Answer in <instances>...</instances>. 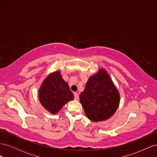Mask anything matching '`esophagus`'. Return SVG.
Here are the masks:
<instances>
[{
	"instance_id": "34e87169",
	"label": "esophagus",
	"mask_w": 157,
	"mask_h": 157,
	"mask_svg": "<svg viewBox=\"0 0 157 157\" xmlns=\"http://www.w3.org/2000/svg\"><path fill=\"white\" fill-rule=\"evenodd\" d=\"M74 96H75V100H78L79 96H78V94L77 93H75L74 94Z\"/></svg>"
}]
</instances>
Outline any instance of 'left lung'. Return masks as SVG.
I'll return each instance as SVG.
<instances>
[{"mask_svg":"<svg viewBox=\"0 0 157 157\" xmlns=\"http://www.w3.org/2000/svg\"><path fill=\"white\" fill-rule=\"evenodd\" d=\"M80 101L86 117L93 122L106 121L119 105L120 94L107 71L99 68L88 78L80 94Z\"/></svg>","mask_w":157,"mask_h":157,"instance_id":"left-lung-1","label":"left lung"}]
</instances>
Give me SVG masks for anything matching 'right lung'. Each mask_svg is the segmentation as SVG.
<instances>
[{
  "mask_svg": "<svg viewBox=\"0 0 157 157\" xmlns=\"http://www.w3.org/2000/svg\"><path fill=\"white\" fill-rule=\"evenodd\" d=\"M39 98L46 110L55 115L66 103L73 100L74 95L58 70L50 73L42 81L39 90Z\"/></svg>",
  "mask_w": 157,
  "mask_h": 157,
  "instance_id": "right-lung-1",
  "label": "right lung"
}]
</instances>
